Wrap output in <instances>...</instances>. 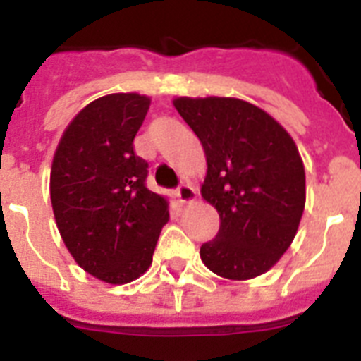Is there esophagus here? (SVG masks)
Returning a JSON list of instances; mask_svg holds the SVG:
<instances>
[{
    "label": "esophagus",
    "mask_w": 361,
    "mask_h": 361,
    "mask_svg": "<svg viewBox=\"0 0 361 361\" xmlns=\"http://www.w3.org/2000/svg\"><path fill=\"white\" fill-rule=\"evenodd\" d=\"M175 195H177L180 202H191V200L195 199V190L191 188L190 183H180L177 190H175Z\"/></svg>",
    "instance_id": "1"
}]
</instances>
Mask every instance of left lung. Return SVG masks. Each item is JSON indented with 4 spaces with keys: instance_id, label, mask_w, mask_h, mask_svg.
<instances>
[{
    "instance_id": "8db88e82",
    "label": "left lung",
    "mask_w": 361,
    "mask_h": 361,
    "mask_svg": "<svg viewBox=\"0 0 361 361\" xmlns=\"http://www.w3.org/2000/svg\"><path fill=\"white\" fill-rule=\"evenodd\" d=\"M175 108L202 142V197L220 228L200 247L209 271L247 280L275 266L298 229L305 171L298 148L269 114L233 97H178Z\"/></svg>"
}]
</instances>
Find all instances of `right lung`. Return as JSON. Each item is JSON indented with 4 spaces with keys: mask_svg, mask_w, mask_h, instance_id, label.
Returning <instances> with one entry per match:
<instances>
[{
    "mask_svg": "<svg viewBox=\"0 0 361 361\" xmlns=\"http://www.w3.org/2000/svg\"><path fill=\"white\" fill-rule=\"evenodd\" d=\"M148 108L139 94L95 99L73 117L54 155L57 229L75 262L108 283L146 273L170 216L164 197L146 188L148 162L133 152Z\"/></svg>",
    "mask_w": 361,
    "mask_h": 361,
    "instance_id": "1",
    "label": "right lung"
}]
</instances>
